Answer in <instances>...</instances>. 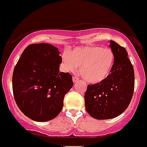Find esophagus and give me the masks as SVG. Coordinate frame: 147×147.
<instances>
[{"instance_id":"esophagus-1","label":"esophagus","mask_w":147,"mask_h":147,"mask_svg":"<svg viewBox=\"0 0 147 147\" xmlns=\"http://www.w3.org/2000/svg\"><path fill=\"white\" fill-rule=\"evenodd\" d=\"M78 80H79V78L77 76H74L73 77V82H74V83H76V82H78Z\"/></svg>"}]
</instances>
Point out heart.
Segmentation results:
<instances>
[{
  "instance_id": "1",
  "label": "heart",
  "mask_w": 147,
  "mask_h": 147,
  "mask_svg": "<svg viewBox=\"0 0 147 147\" xmlns=\"http://www.w3.org/2000/svg\"><path fill=\"white\" fill-rule=\"evenodd\" d=\"M64 68L74 71L79 65L84 79L89 83L97 84L105 80L111 73L115 57L110 48L97 45L77 47L62 55Z\"/></svg>"
}]
</instances>
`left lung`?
Masks as SVG:
<instances>
[{"instance_id":"left-lung-1","label":"left lung","mask_w":147,"mask_h":147,"mask_svg":"<svg viewBox=\"0 0 147 147\" xmlns=\"http://www.w3.org/2000/svg\"><path fill=\"white\" fill-rule=\"evenodd\" d=\"M115 61L108 77L100 83L88 85L84 96L86 110L97 120L114 118L129 105L134 90V71L123 47L110 40Z\"/></svg>"}]
</instances>
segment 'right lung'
<instances>
[{
  "mask_svg": "<svg viewBox=\"0 0 147 147\" xmlns=\"http://www.w3.org/2000/svg\"><path fill=\"white\" fill-rule=\"evenodd\" d=\"M61 63L59 50L50 44L29 45L22 53L12 86L16 105L30 119L45 122L62 110L64 96L74 83L69 73L59 72Z\"/></svg>",
  "mask_w": 147,
  "mask_h": 147,
  "instance_id": "right-lung-1",
  "label": "right lung"
}]
</instances>
